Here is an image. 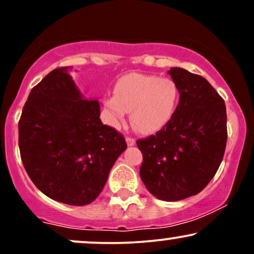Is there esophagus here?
<instances>
[{"mask_svg":"<svg viewBox=\"0 0 254 254\" xmlns=\"http://www.w3.org/2000/svg\"><path fill=\"white\" fill-rule=\"evenodd\" d=\"M127 145H133L136 143V139L133 138V137H129L127 136Z\"/></svg>","mask_w":254,"mask_h":254,"instance_id":"obj_1","label":"esophagus"}]
</instances>
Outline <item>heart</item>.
<instances>
[{
	"label": "heart",
	"mask_w": 254,
	"mask_h": 254,
	"mask_svg": "<svg viewBox=\"0 0 254 254\" xmlns=\"http://www.w3.org/2000/svg\"><path fill=\"white\" fill-rule=\"evenodd\" d=\"M113 97L105 99L113 123L124 121L127 111L139 132L150 133L161 129L173 116L179 99V88L171 78L132 72L121 77Z\"/></svg>",
	"instance_id": "heart-1"
}]
</instances>
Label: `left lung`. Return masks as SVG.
Here are the masks:
<instances>
[{"label":"left lung","mask_w":254,"mask_h":254,"mask_svg":"<svg viewBox=\"0 0 254 254\" xmlns=\"http://www.w3.org/2000/svg\"><path fill=\"white\" fill-rule=\"evenodd\" d=\"M168 74L179 88V104L161 130L136 143L145 188L173 202L199 193L216 174L226 150L227 113L222 97L203 76L182 68Z\"/></svg>","instance_id":"obj_1"}]
</instances>
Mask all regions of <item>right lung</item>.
<instances>
[{
  "label": "right lung",
  "instance_id": "obj_1",
  "mask_svg": "<svg viewBox=\"0 0 254 254\" xmlns=\"http://www.w3.org/2000/svg\"><path fill=\"white\" fill-rule=\"evenodd\" d=\"M71 69H54L32 88L19 121V148L28 177L44 194L86 205L103 191L127 142L101 123L100 104L82 98Z\"/></svg>",
  "mask_w": 254,
  "mask_h": 254
}]
</instances>
